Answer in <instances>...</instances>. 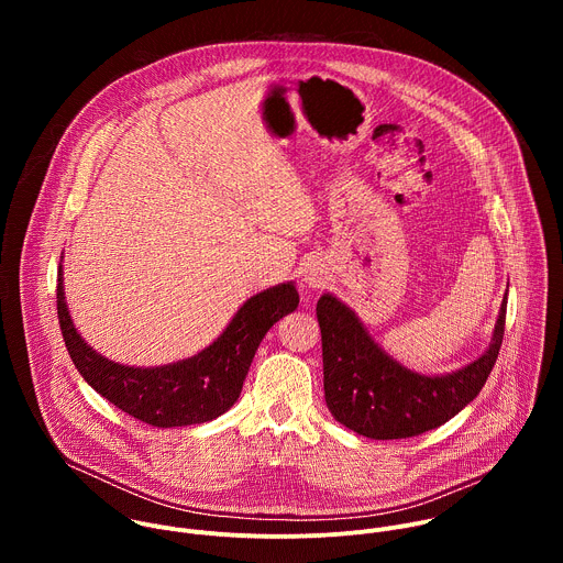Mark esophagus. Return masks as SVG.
<instances>
[{"label":"esophagus","mask_w":563,"mask_h":563,"mask_svg":"<svg viewBox=\"0 0 563 563\" xmlns=\"http://www.w3.org/2000/svg\"><path fill=\"white\" fill-rule=\"evenodd\" d=\"M330 272H328V267H323V263H318V261H311L307 267H305V274H302V283L307 285V287H311V289H318V287H323L325 283H328V276Z\"/></svg>","instance_id":"esophagus-1"}]
</instances>
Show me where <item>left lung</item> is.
<instances>
[{
    "mask_svg": "<svg viewBox=\"0 0 563 563\" xmlns=\"http://www.w3.org/2000/svg\"><path fill=\"white\" fill-rule=\"evenodd\" d=\"M506 305L508 289L484 354L445 374H421L389 356L350 305L330 291L323 294L316 316L323 339L325 404L332 417L376 441L408 439L443 426L486 385L504 341Z\"/></svg>",
    "mask_w": 563,
    "mask_h": 563,
    "instance_id": "1",
    "label": "left lung"
}]
</instances>
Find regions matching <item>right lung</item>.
<instances>
[{
  "mask_svg": "<svg viewBox=\"0 0 563 563\" xmlns=\"http://www.w3.org/2000/svg\"><path fill=\"white\" fill-rule=\"evenodd\" d=\"M296 307V283H278L240 305L222 334L198 354L167 365L137 367L102 356L75 330L62 265L57 274L59 330L77 372L115 408L153 428H185L224 415L243 391L261 341Z\"/></svg>",
  "mask_w": 563,
  "mask_h": 563,
  "instance_id": "right-lung-1",
  "label": "right lung"
}]
</instances>
